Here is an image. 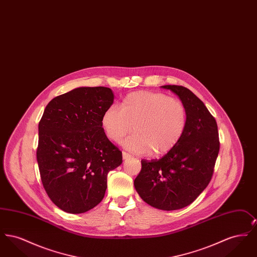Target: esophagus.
Here are the masks:
<instances>
[{
    "label": "esophagus",
    "instance_id": "obj_1",
    "mask_svg": "<svg viewBox=\"0 0 257 257\" xmlns=\"http://www.w3.org/2000/svg\"><path fill=\"white\" fill-rule=\"evenodd\" d=\"M131 157V155L129 154V153H127V152H125V151H123L122 152V158L123 160L128 159V158H130Z\"/></svg>",
    "mask_w": 257,
    "mask_h": 257
}]
</instances>
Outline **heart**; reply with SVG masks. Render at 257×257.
<instances>
[{
  "label": "heart",
  "mask_w": 257,
  "mask_h": 257,
  "mask_svg": "<svg viewBox=\"0 0 257 257\" xmlns=\"http://www.w3.org/2000/svg\"><path fill=\"white\" fill-rule=\"evenodd\" d=\"M187 110L180 100L162 92L136 91L123 98L120 109L110 106L102 115V126L113 143H120L133 128L124 147L137 154L152 156L171 151L183 137Z\"/></svg>",
  "instance_id": "obj_1"
}]
</instances>
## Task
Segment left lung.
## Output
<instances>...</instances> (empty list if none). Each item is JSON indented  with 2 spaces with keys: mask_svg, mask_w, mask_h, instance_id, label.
<instances>
[{
  "mask_svg": "<svg viewBox=\"0 0 257 257\" xmlns=\"http://www.w3.org/2000/svg\"><path fill=\"white\" fill-rule=\"evenodd\" d=\"M174 92L187 110L180 142L161 159L142 160L136 191L152 207L165 211L186 207L210 182L220 150L218 125L204 103L182 86H162Z\"/></svg>",
  "mask_w": 257,
  "mask_h": 257,
  "instance_id": "1",
  "label": "left lung"
}]
</instances>
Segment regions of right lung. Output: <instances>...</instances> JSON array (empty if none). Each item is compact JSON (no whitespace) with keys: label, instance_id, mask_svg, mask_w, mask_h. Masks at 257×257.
<instances>
[{"label":"right lung","instance_id":"obj_1","mask_svg":"<svg viewBox=\"0 0 257 257\" xmlns=\"http://www.w3.org/2000/svg\"><path fill=\"white\" fill-rule=\"evenodd\" d=\"M112 103L109 87L83 86L52 99L44 110L37 163L47 195L64 212L95 207L105 196L108 172L122 163L121 151L102 127Z\"/></svg>","mask_w":257,"mask_h":257}]
</instances>
